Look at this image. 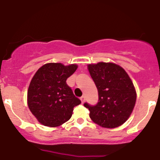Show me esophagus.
I'll list each match as a JSON object with an SVG mask.
<instances>
[{"label":"esophagus","mask_w":160,"mask_h":160,"mask_svg":"<svg viewBox=\"0 0 160 160\" xmlns=\"http://www.w3.org/2000/svg\"><path fill=\"white\" fill-rule=\"evenodd\" d=\"M80 100H81L82 103H84L85 100H86V98H85V97L84 96H82L81 98H80Z\"/></svg>","instance_id":"1"}]
</instances>
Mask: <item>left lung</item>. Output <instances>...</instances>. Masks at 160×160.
<instances>
[{
	"label": "left lung",
	"instance_id": "obj_1",
	"mask_svg": "<svg viewBox=\"0 0 160 160\" xmlns=\"http://www.w3.org/2000/svg\"><path fill=\"white\" fill-rule=\"evenodd\" d=\"M90 75L98 90L95 106L85 102L90 118L104 128H113L123 124L134 108L137 94L126 72L112 62H100L88 66Z\"/></svg>",
	"mask_w": 160,
	"mask_h": 160
}]
</instances>
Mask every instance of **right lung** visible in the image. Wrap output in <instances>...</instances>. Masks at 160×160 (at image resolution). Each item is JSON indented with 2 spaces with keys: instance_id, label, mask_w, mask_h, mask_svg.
<instances>
[{
  "instance_id": "add662e5",
  "label": "right lung",
  "mask_w": 160,
  "mask_h": 160,
  "mask_svg": "<svg viewBox=\"0 0 160 160\" xmlns=\"http://www.w3.org/2000/svg\"><path fill=\"white\" fill-rule=\"evenodd\" d=\"M78 66L50 62L37 71L30 82L27 93L28 106L39 122L45 126L56 127L72 117L74 107L81 103L66 80Z\"/></svg>"
}]
</instances>
